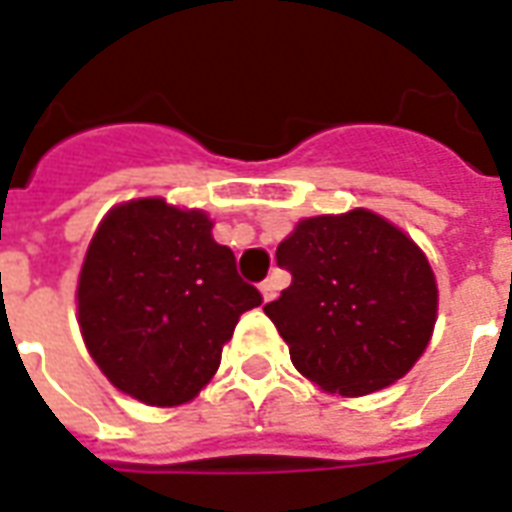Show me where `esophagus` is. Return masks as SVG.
Returning a JSON list of instances; mask_svg holds the SVG:
<instances>
[{
	"mask_svg": "<svg viewBox=\"0 0 512 512\" xmlns=\"http://www.w3.org/2000/svg\"><path fill=\"white\" fill-rule=\"evenodd\" d=\"M277 290H279V282L277 277H268L260 282V293H263V299L271 301V299H277Z\"/></svg>",
	"mask_w": 512,
	"mask_h": 512,
	"instance_id": "esophagus-1",
	"label": "esophagus"
}]
</instances>
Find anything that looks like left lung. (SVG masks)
Here are the masks:
<instances>
[{
	"mask_svg": "<svg viewBox=\"0 0 512 512\" xmlns=\"http://www.w3.org/2000/svg\"><path fill=\"white\" fill-rule=\"evenodd\" d=\"M290 285L266 315L299 373L356 397L395 384L433 332L439 290L419 246L373 211L315 216L277 246Z\"/></svg>",
	"mask_w": 512,
	"mask_h": 512,
	"instance_id": "obj_1",
	"label": "left lung"
}]
</instances>
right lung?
I'll return each mask as SVG.
<instances>
[{"label":"right lung","mask_w":512,"mask_h":512,"mask_svg":"<svg viewBox=\"0 0 512 512\" xmlns=\"http://www.w3.org/2000/svg\"><path fill=\"white\" fill-rule=\"evenodd\" d=\"M202 211L158 197L106 213L79 277V326L95 365L147 406H180L208 384L238 318L263 304Z\"/></svg>","instance_id":"right-lung-1"}]
</instances>
